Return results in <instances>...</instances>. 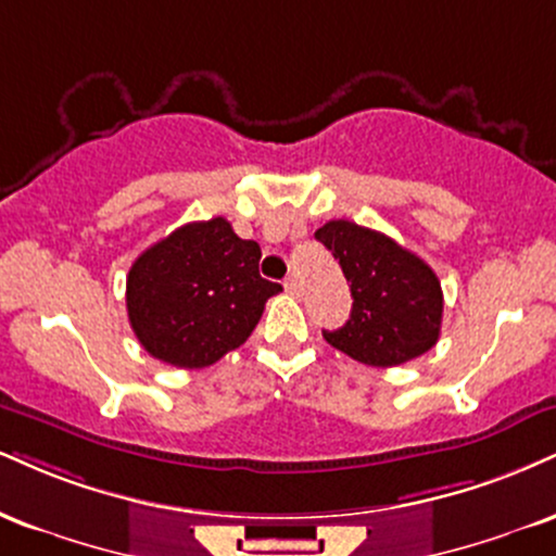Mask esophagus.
Segmentation results:
<instances>
[{
	"mask_svg": "<svg viewBox=\"0 0 556 556\" xmlns=\"http://www.w3.org/2000/svg\"><path fill=\"white\" fill-rule=\"evenodd\" d=\"M285 290L290 292V295H300V282H298V277H287L285 279Z\"/></svg>",
	"mask_w": 556,
	"mask_h": 556,
	"instance_id": "34e87169",
	"label": "esophagus"
}]
</instances>
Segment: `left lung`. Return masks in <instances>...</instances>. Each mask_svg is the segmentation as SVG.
<instances>
[{
  "label": "left lung",
  "mask_w": 556,
  "mask_h": 556,
  "mask_svg": "<svg viewBox=\"0 0 556 556\" xmlns=\"http://www.w3.org/2000/svg\"><path fill=\"white\" fill-rule=\"evenodd\" d=\"M316 240L333 253L352 292L350 320L324 331L333 350L372 367L404 365L438 344L440 279L396 240L350 219H331Z\"/></svg>",
  "instance_id": "1"
}]
</instances>
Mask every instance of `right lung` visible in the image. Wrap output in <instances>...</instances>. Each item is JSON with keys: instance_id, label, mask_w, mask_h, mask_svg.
I'll use <instances>...</instances> for the list:
<instances>
[{"instance_id": "add662e5", "label": "right lung", "mask_w": 556, "mask_h": 556, "mask_svg": "<svg viewBox=\"0 0 556 556\" xmlns=\"http://www.w3.org/2000/svg\"><path fill=\"white\" fill-rule=\"evenodd\" d=\"M256 240L225 217L189 223L131 264L126 311L139 344L173 367L199 370L238 350L282 285L258 274Z\"/></svg>"}]
</instances>
